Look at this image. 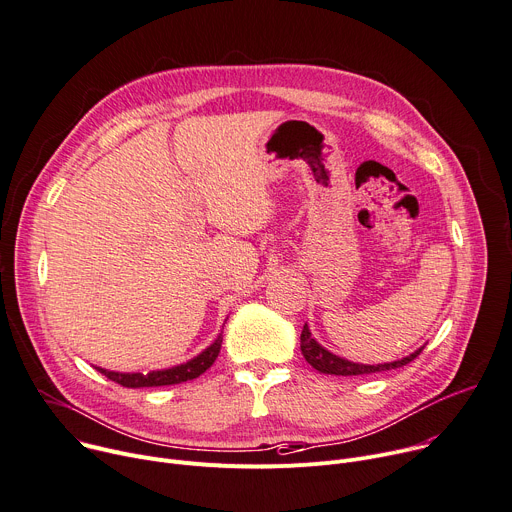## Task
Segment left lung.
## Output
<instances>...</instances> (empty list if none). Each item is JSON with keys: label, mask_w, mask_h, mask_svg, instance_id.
<instances>
[{"label": "left lung", "mask_w": 512, "mask_h": 512, "mask_svg": "<svg viewBox=\"0 0 512 512\" xmlns=\"http://www.w3.org/2000/svg\"><path fill=\"white\" fill-rule=\"evenodd\" d=\"M300 349H302L304 359H306L314 369H318L320 374H331V376H363V374H376V371H386V369L402 367V365L410 363L412 359H416L418 355H421V351H423L425 347H421L418 351L410 353L408 357H402V359H398V361H392V363L361 365V363H353V361H347V359H343V357H337V355H333L331 351L324 349L322 345H318V343L312 339V335H310L308 324H304L302 335H300Z\"/></svg>", "instance_id": "1"}]
</instances>
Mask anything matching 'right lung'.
<instances>
[{
    "label": "right lung",
    "instance_id": "add662e5",
    "mask_svg": "<svg viewBox=\"0 0 512 512\" xmlns=\"http://www.w3.org/2000/svg\"><path fill=\"white\" fill-rule=\"evenodd\" d=\"M220 345H222V335H218V339L206 351H202L198 357H194L192 361L171 367V369H163V371H151V374H118V371H108L102 367H96V369L108 380H112L124 388L171 386V384H181V382H188V380L202 376L204 371L216 361V357L220 353Z\"/></svg>",
    "mask_w": 512,
    "mask_h": 512
}]
</instances>
